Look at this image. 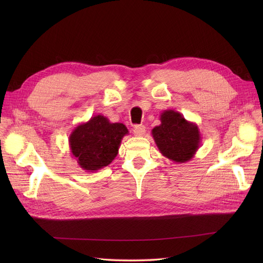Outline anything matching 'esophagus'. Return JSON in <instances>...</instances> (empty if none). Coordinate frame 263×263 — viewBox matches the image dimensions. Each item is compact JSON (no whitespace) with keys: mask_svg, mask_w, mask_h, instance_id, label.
Returning <instances> with one entry per match:
<instances>
[{"mask_svg":"<svg viewBox=\"0 0 263 263\" xmlns=\"http://www.w3.org/2000/svg\"><path fill=\"white\" fill-rule=\"evenodd\" d=\"M145 133H146V127L144 125H137V126L134 127L135 136L141 137V136H144Z\"/></svg>","mask_w":263,"mask_h":263,"instance_id":"1","label":"esophagus"}]
</instances>
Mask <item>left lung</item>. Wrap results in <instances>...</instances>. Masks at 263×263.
Instances as JSON below:
<instances>
[{
	"instance_id": "1",
	"label": "left lung",
	"mask_w": 263,
	"mask_h": 263,
	"mask_svg": "<svg viewBox=\"0 0 263 263\" xmlns=\"http://www.w3.org/2000/svg\"><path fill=\"white\" fill-rule=\"evenodd\" d=\"M160 122L151 130V135L162 156L178 163L190 161L201 146V133L197 125L186 121L173 109L163 110Z\"/></svg>"
}]
</instances>
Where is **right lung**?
I'll return each mask as SVG.
<instances>
[{
	"instance_id": "right-lung-1",
	"label": "right lung",
	"mask_w": 263,
	"mask_h": 263,
	"mask_svg": "<svg viewBox=\"0 0 263 263\" xmlns=\"http://www.w3.org/2000/svg\"><path fill=\"white\" fill-rule=\"evenodd\" d=\"M127 134L124 124L110 123L105 116L95 115L72 130L69 146L80 168L95 172L114 160Z\"/></svg>"
}]
</instances>
